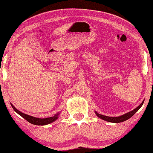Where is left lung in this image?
Instances as JSON below:
<instances>
[{"label": "left lung", "mask_w": 153, "mask_h": 153, "mask_svg": "<svg viewBox=\"0 0 153 153\" xmlns=\"http://www.w3.org/2000/svg\"><path fill=\"white\" fill-rule=\"evenodd\" d=\"M144 102V100L141 102V104L139 106H138L136 108H134V110L129 111V112L127 113L124 115H122L121 116H119V117H108V116H106V115H100V114L98 113L97 111H95L96 115L98 117H99L100 119H101L102 120H105L106 121H108V122H111V123H120V122H123V121H125L126 120H129V118H131L132 116L135 114L137 111H138L140 107L143 105V103Z\"/></svg>", "instance_id": "8db88e82"}]
</instances>
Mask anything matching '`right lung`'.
I'll use <instances>...</instances> for the list:
<instances>
[{
	"label": "right lung",
	"mask_w": 153,
	"mask_h": 153,
	"mask_svg": "<svg viewBox=\"0 0 153 153\" xmlns=\"http://www.w3.org/2000/svg\"><path fill=\"white\" fill-rule=\"evenodd\" d=\"M11 105L15 112L19 114V115L22 116L23 118H24L25 120H27L28 122H30V123L33 124V125H36V126H45V125H48V124L53 123L57 120L59 118V114H60V113L59 112L56 114H55L53 117H47V118H38V117H33V116L27 115V114L21 112L20 111L17 109V108H15L14 106L11 104Z\"/></svg>",
	"instance_id": "1"
}]
</instances>
